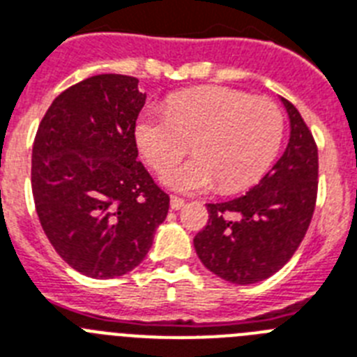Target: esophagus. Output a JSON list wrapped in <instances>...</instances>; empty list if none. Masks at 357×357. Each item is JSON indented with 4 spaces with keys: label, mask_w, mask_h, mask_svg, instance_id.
<instances>
[{
    "label": "esophagus",
    "mask_w": 357,
    "mask_h": 357,
    "mask_svg": "<svg viewBox=\"0 0 357 357\" xmlns=\"http://www.w3.org/2000/svg\"><path fill=\"white\" fill-rule=\"evenodd\" d=\"M183 205H185V202L181 199V197H178V196L170 197V208H172V211H179V208H183Z\"/></svg>",
    "instance_id": "1"
}]
</instances>
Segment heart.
Returning <instances> with one entry per match:
<instances>
[{
  "label": "heart",
  "mask_w": 357,
  "mask_h": 357,
  "mask_svg": "<svg viewBox=\"0 0 357 357\" xmlns=\"http://www.w3.org/2000/svg\"><path fill=\"white\" fill-rule=\"evenodd\" d=\"M134 137L152 169L178 163L192 143L196 158L161 176L178 192H221L250 187L268 170L283 139V114L274 101L221 86L170 96L167 112L139 114Z\"/></svg>",
  "instance_id": "1"
}]
</instances>
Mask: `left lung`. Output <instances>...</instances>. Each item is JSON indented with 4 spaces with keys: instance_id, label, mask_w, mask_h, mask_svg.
I'll list each match as a JSON object with an SVG mask.
<instances>
[{
    "instance_id": "left-lung-1",
    "label": "left lung",
    "mask_w": 357,
    "mask_h": 357,
    "mask_svg": "<svg viewBox=\"0 0 357 357\" xmlns=\"http://www.w3.org/2000/svg\"><path fill=\"white\" fill-rule=\"evenodd\" d=\"M281 103L290 119L283 155L245 196L208 203V223L194 238L203 265L236 285L280 271L303 241L316 206V142L294 105L285 98Z\"/></svg>"
}]
</instances>
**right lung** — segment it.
<instances>
[{
	"label": "right lung",
	"mask_w": 357,
	"mask_h": 357,
	"mask_svg": "<svg viewBox=\"0 0 357 357\" xmlns=\"http://www.w3.org/2000/svg\"><path fill=\"white\" fill-rule=\"evenodd\" d=\"M137 79L100 74L63 91L32 146V196L45 234L74 271L127 274L151 250L169 196L137 161Z\"/></svg>",
	"instance_id": "right-lung-1"
}]
</instances>
